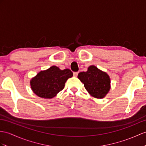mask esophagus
Wrapping results in <instances>:
<instances>
[{
  "label": "esophagus",
  "mask_w": 146,
  "mask_h": 146,
  "mask_svg": "<svg viewBox=\"0 0 146 146\" xmlns=\"http://www.w3.org/2000/svg\"><path fill=\"white\" fill-rule=\"evenodd\" d=\"M78 74H79V72H74V76H75V77H76V76H77Z\"/></svg>",
  "instance_id": "34e87169"
}]
</instances>
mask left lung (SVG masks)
<instances>
[{
    "mask_svg": "<svg viewBox=\"0 0 146 146\" xmlns=\"http://www.w3.org/2000/svg\"><path fill=\"white\" fill-rule=\"evenodd\" d=\"M77 77L88 93L96 98H104L111 88L108 74L94 65L88 67L86 72L79 73Z\"/></svg>",
    "mask_w": 146,
    "mask_h": 146,
    "instance_id": "left-lung-1",
    "label": "left lung"
}]
</instances>
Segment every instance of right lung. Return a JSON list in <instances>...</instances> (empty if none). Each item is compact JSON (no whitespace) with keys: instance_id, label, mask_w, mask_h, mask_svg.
<instances>
[{"instance_id":"add662e5","label":"right lung","mask_w":146,"mask_h":146,"mask_svg":"<svg viewBox=\"0 0 146 146\" xmlns=\"http://www.w3.org/2000/svg\"><path fill=\"white\" fill-rule=\"evenodd\" d=\"M73 76L69 69H60L52 66L41 70L30 80V86L33 93L42 98H52L64 87L67 79Z\"/></svg>"}]
</instances>
